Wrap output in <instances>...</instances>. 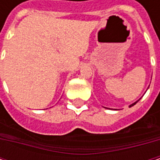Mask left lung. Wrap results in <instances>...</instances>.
Returning <instances> with one entry per match:
<instances>
[{"label": "left lung", "instance_id": "left-lung-1", "mask_svg": "<svg viewBox=\"0 0 160 160\" xmlns=\"http://www.w3.org/2000/svg\"><path fill=\"white\" fill-rule=\"evenodd\" d=\"M139 101H140V100H139ZM139 101H137V102H134V103H132V105H130V107H132V106H133V105H135V104H136V103H137V102H138Z\"/></svg>", "mask_w": 160, "mask_h": 160}]
</instances>
